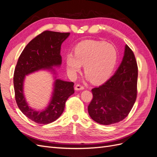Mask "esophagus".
<instances>
[{
    "mask_svg": "<svg viewBox=\"0 0 157 157\" xmlns=\"http://www.w3.org/2000/svg\"><path fill=\"white\" fill-rule=\"evenodd\" d=\"M84 87L83 86H81V85L80 84H77L75 87V90H84Z\"/></svg>",
    "mask_w": 157,
    "mask_h": 157,
    "instance_id": "34e87169",
    "label": "esophagus"
}]
</instances>
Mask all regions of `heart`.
Segmentation results:
<instances>
[{"label": "heart", "mask_w": 157, "mask_h": 157, "mask_svg": "<svg viewBox=\"0 0 157 157\" xmlns=\"http://www.w3.org/2000/svg\"><path fill=\"white\" fill-rule=\"evenodd\" d=\"M117 52L110 44L93 40H84L75 46L74 55H66L65 61L67 72L75 77L84 65L88 80L95 84L107 80L115 68Z\"/></svg>", "instance_id": "b5f03b06"}]
</instances>
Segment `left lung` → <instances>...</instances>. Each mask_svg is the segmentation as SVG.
I'll use <instances>...</instances> for the list:
<instances>
[{
	"label": "left lung",
	"mask_w": 157,
	"mask_h": 157,
	"mask_svg": "<svg viewBox=\"0 0 157 157\" xmlns=\"http://www.w3.org/2000/svg\"><path fill=\"white\" fill-rule=\"evenodd\" d=\"M137 74L134 52L126 44L122 62L114 75L92 90L93 99L88 111L92 120L109 125L124 119L136 99Z\"/></svg>",
	"instance_id": "obj_1"
}]
</instances>
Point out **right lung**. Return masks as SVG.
Listing matches in <instances>:
<instances>
[{
	"label": "right lung",
	"instance_id": "obj_1",
	"mask_svg": "<svg viewBox=\"0 0 157 157\" xmlns=\"http://www.w3.org/2000/svg\"><path fill=\"white\" fill-rule=\"evenodd\" d=\"M69 35L70 33L45 31L30 41L19 57L13 75L16 101L20 111L38 124H47L58 119L63 112L66 101L75 92L74 83L57 78L54 69L61 65V46ZM40 70L52 71L55 81L48 106L36 111L26 101L23 84L26 75Z\"/></svg>",
	"mask_w": 157,
	"mask_h": 157
}]
</instances>
